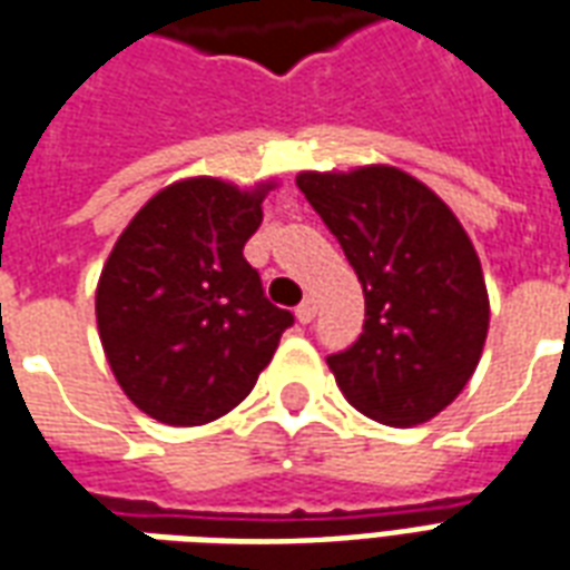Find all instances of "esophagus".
<instances>
[{
  "mask_svg": "<svg viewBox=\"0 0 570 570\" xmlns=\"http://www.w3.org/2000/svg\"><path fill=\"white\" fill-rule=\"evenodd\" d=\"M296 317H298V323L314 321V317H317V302H314V298H305V302H302V305L296 308Z\"/></svg>",
  "mask_w": 570,
  "mask_h": 570,
  "instance_id": "1",
  "label": "esophagus"
}]
</instances>
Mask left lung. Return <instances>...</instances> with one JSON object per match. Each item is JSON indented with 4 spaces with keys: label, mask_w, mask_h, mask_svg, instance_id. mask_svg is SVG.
<instances>
[{
    "label": "left lung",
    "mask_w": 570,
    "mask_h": 570,
    "mask_svg": "<svg viewBox=\"0 0 570 570\" xmlns=\"http://www.w3.org/2000/svg\"><path fill=\"white\" fill-rule=\"evenodd\" d=\"M296 186L338 237L366 298L357 342L326 357L335 384L391 428L436 419L476 372L489 335V289L464 225L391 164L302 170Z\"/></svg>",
    "instance_id": "obj_1"
}]
</instances>
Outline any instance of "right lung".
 <instances>
[{"label": "right lung", "mask_w": 570, "mask_h": 570, "mask_svg": "<svg viewBox=\"0 0 570 570\" xmlns=\"http://www.w3.org/2000/svg\"><path fill=\"white\" fill-rule=\"evenodd\" d=\"M274 186L176 179L118 235L97 281V330L116 382L149 419L170 428L223 419L293 326L244 259Z\"/></svg>", "instance_id": "right-lung-1"}]
</instances>
